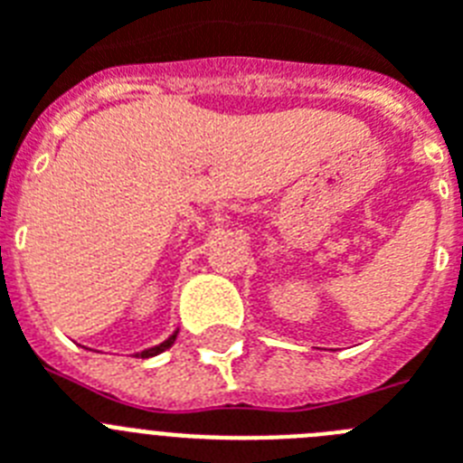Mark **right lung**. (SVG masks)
<instances>
[{
	"instance_id": "1",
	"label": "right lung",
	"mask_w": 463,
	"mask_h": 463,
	"mask_svg": "<svg viewBox=\"0 0 463 463\" xmlns=\"http://www.w3.org/2000/svg\"><path fill=\"white\" fill-rule=\"evenodd\" d=\"M175 336H178V329H175L174 334H171V336L166 338V341H162V343H159V345H153V347H148V350H143V353H137V354H134V357H141V359H146V357H155V354L165 353V350H169V347L174 345V343H175Z\"/></svg>"
}]
</instances>
